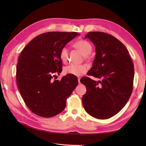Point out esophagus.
I'll list each match as a JSON object with an SVG mask.
<instances>
[{
	"instance_id": "obj_1",
	"label": "esophagus",
	"mask_w": 146,
	"mask_h": 146,
	"mask_svg": "<svg viewBox=\"0 0 146 146\" xmlns=\"http://www.w3.org/2000/svg\"><path fill=\"white\" fill-rule=\"evenodd\" d=\"M78 82L79 84L80 83V77H78Z\"/></svg>"
}]
</instances>
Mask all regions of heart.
<instances>
[{
  "label": "heart",
  "instance_id": "obj_1",
  "mask_svg": "<svg viewBox=\"0 0 146 146\" xmlns=\"http://www.w3.org/2000/svg\"><path fill=\"white\" fill-rule=\"evenodd\" d=\"M74 46L84 55L86 60H90L91 56L90 54L92 50L91 44L85 39H80L74 43ZM60 58L61 61L64 64L68 63L69 59V48L67 47H63L60 52ZM88 68L85 65H75L70 64L66 66L64 68V73L65 74L72 75L74 76H80L85 74Z\"/></svg>",
  "mask_w": 146,
  "mask_h": 146
}]
</instances>
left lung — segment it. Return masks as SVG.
<instances>
[{"label": "left lung", "instance_id": "obj_1", "mask_svg": "<svg viewBox=\"0 0 146 146\" xmlns=\"http://www.w3.org/2000/svg\"><path fill=\"white\" fill-rule=\"evenodd\" d=\"M89 38L96 47L93 65L88 76L98 78L96 82L88 77L82 78L86 88L82 103L85 111L97 119L113 117L124 107L133 87L134 66L125 46L112 35L90 32Z\"/></svg>", "mask_w": 146, "mask_h": 146}]
</instances>
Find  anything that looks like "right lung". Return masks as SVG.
<instances>
[{
    "label": "right lung",
    "instance_id": "add662e5",
    "mask_svg": "<svg viewBox=\"0 0 146 146\" xmlns=\"http://www.w3.org/2000/svg\"><path fill=\"white\" fill-rule=\"evenodd\" d=\"M78 35L77 32L42 33L21 53L16 66L17 88L25 105L36 115L51 117L62 112L77 86V78L72 75L61 80L53 78L62 71L61 49Z\"/></svg>",
    "mask_w": 146,
    "mask_h": 146
}]
</instances>
